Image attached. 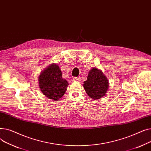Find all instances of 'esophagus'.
<instances>
[{
	"label": "esophagus",
	"mask_w": 151,
	"mask_h": 151,
	"mask_svg": "<svg viewBox=\"0 0 151 151\" xmlns=\"http://www.w3.org/2000/svg\"><path fill=\"white\" fill-rule=\"evenodd\" d=\"M80 80H81V79L79 77H75L73 79V81H80Z\"/></svg>",
	"instance_id": "esophagus-1"
}]
</instances>
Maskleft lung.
<instances>
[{
  "instance_id": "8db88e82",
  "label": "left lung",
  "mask_w": 151,
  "mask_h": 151,
  "mask_svg": "<svg viewBox=\"0 0 151 151\" xmlns=\"http://www.w3.org/2000/svg\"><path fill=\"white\" fill-rule=\"evenodd\" d=\"M87 94L93 100L104 97L107 93L109 84L108 78L100 69L93 67L89 70L87 80L83 83Z\"/></svg>"
}]
</instances>
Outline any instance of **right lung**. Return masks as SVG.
I'll list each match as a JSON object with an SVG mask.
<instances>
[{"label":"right lung","instance_id":"obj_1","mask_svg":"<svg viewBox=\"0 0 151 151\" xmlns=\"http://www.w3.org/2000/svg\"><path fill=\"white\" fill-rule=\"evenodd\" d=\"M59 65L51 63L38 76V86L45 96L54 101L59 100L64 95L69 84L62 76Z\"/></svg>","mask_w":151,"mask_h":151}]
</instances>
